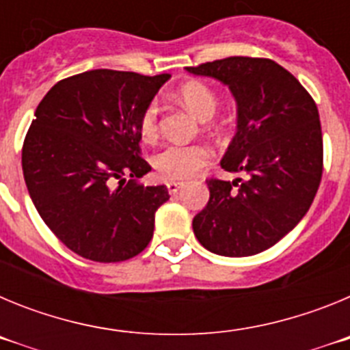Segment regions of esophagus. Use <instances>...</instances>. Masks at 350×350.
I'll list each match as a JSON object with an SVG mask.
<instances>
[{
	"mask_svg": "<svg viewBox=\"0 0 350 350\" xmlns=\"http://www.w3.org/2000/svg\"><path fill=\"white\" fill-rule=\"evenodd\" d=\"M166 187H168V193L170 194H177L178 191H180L182 187H184V182L172 180V182H168V184H166Z\"/></svg>",
	"mask_w": 350,
	"mask_h": 350,
	"instance_id": "esophagus-1",
	"label": "esophagus"
}]
</instances>
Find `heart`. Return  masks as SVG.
Instances as JSON below:
<instances>
[{"label": "heart", "instance_id": "b5f03b06", "mask_svg": "<svg viewBox=\"0 0 350 350\" xmlns=\"http://www.w3.org/2000/svg\"><path fill=\"white\" fill-rule=\"evenodd\" d=\"M178 100L202 120L212 119L217 112L219 98L203 82L184 83L178 89ZM138 131L144 142H154L159 133V103L152 100L140 116ZM212 159V150L205 144H166L152 157V165L159 177L166 180H185L193 177L198 170L206 166Z\"/></svg>", "mask_w": 350, "mask_h": 350}]
</instances>
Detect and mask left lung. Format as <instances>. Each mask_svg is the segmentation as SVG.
Instances as JSON below:
<instances>
[{"label": "left lung", "mask_w": 350, "mask_h": 350, "mask_svg": "<svg viewBox=\"0 0 350 350\" xmlns=\"http://www.w3.org/2000/svg\"><path fill=\"white\" fill-rule=\"evenodd\" d=\"M221 80L238 105L237 135L221 161L247 180L208 178L210 200L193 219L198 242L219 256L270 249L308 212L323 177L317 105L286 68L265 57H226L187 68Z\"/></svg>", "instance_id": "obj_1"}]
</instances>
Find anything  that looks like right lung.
I'll return each mask as SVG.
<instances>
[{
  "mask_svg": "<svg viewBox=\"0 0 350 350\" xmlns=\"http://www.w3.org/2000/svg\"><path fill=\"white\" fill-rule=\"evenodd\" d=\"M168 79L91 70L59 80L40 101L23 145L24 180L40 217L75 254L119 262L152 240L154 215L170 194L137 182L150 172L138 122Z\"/></svg>",
  "mask_w": 350,
  "mask_h": 350,
  "instance_id": "add662e5",
  "label": "right lung"
}]
</instances>
